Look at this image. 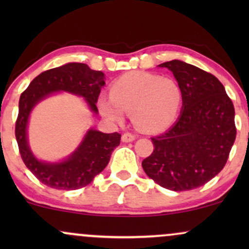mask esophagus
Here are the masks:
<instances>
[{
	"label": "esophagus",
	"mask_w": 249,
	"mask_h": 249,
	"mask_svg": "<svg viewBox=\"0 0 249 249\" xmlns=\"http://www.w3.org/2000/svg\"><path fill=\"white\" fill-rule=\"evenodd\" d=\"M134 139H136V136H134V134H132V133L126 132V133H124V134H123V136H122V141L124 142H133Z\"/></svg>",
	"instance_id": "1"
}]
</instances>
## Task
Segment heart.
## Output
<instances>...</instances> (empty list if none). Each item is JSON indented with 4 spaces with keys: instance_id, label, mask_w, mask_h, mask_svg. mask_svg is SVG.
<instances>
[{
    "instance_id": "b5f03b06",
    "label": "heart",
    "mask_w": 249,
    "mask_h": 249,
    "mask_svg": "<svg viewBox=\"0 0 249 249\" xmlns=\"http://www.w3.org/2000/svg\"><path fill=\"white\" fill-rule=\"evenodd\" d=\"M181 102V89L174 79L131 71L112 83L110 97H99L98 107L103 116L116 123L124 121L125 112H132L139 130L157 133L172 126Z\"/></svg>"
}]
</instances>
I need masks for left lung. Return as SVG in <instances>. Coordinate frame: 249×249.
I'll return each mask as SVG.
<instances>
[{"label": "left lung", "instance_id": "1", "mask_svg": "<svg viewBox=\"0 0 249 249\" xmlns=\"http://www.w3.org/2000/svg\"><path fill=\"white\" fill-rule=\"evenodd\" d=\"M159 67L176 77L182 110L170 130L151 138L153 152L142 166L161 187L190 191L224 168L236 137L235 112L224 85L212 73L178 59Z\"/></svg>", "mask_w": 249, "mask_h": 249}]
</instances>
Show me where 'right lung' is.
<instances>
[{
	"label": "right lung",
	"mask_w": 249,
	"mask_h": 249,
	"mask_svg": "<svg viewBox=\"0 0 249 249\" xmlns=\"http://www.w3.org/2000/svg\"><path fill=\"white\" fill-rule=\"evenodd\" d=\"M102 71L91 70L84 63H68L39 73L22 92L18 103L15 136L22 160L31 173L47 186L56 190H77L87 186L110 161L112 151L121 144L119 133L89 130L78 148L61 162L41 161L28 145L27 126L34 107L57 91H67L84 97L92 112H98L96 103L105 84Z\"/></svg>",
	"instance_id": "1"
}]
</instances>
